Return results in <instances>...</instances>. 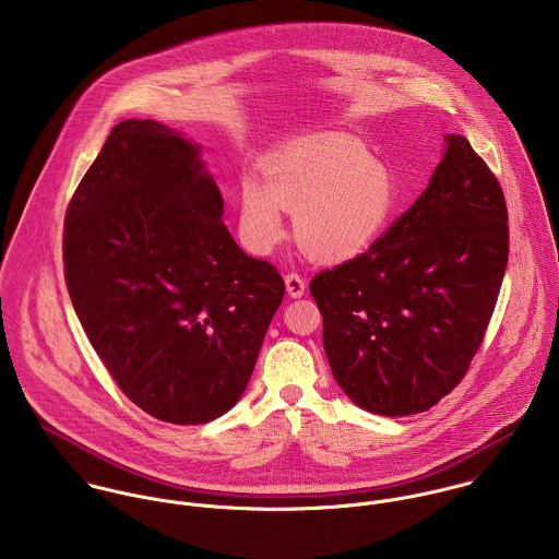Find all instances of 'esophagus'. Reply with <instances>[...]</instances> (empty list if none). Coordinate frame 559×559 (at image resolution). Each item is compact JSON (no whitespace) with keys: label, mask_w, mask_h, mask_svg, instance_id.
Wrapping results in <instances>:
<instances>
[{"label":"esophagus","mask_w":559,"mask_h":559,"mask_svg":"<svg viewBox=\"0 0 559 559\" xmlns=\"http://www.w3.org/2000/svg\"><path fill=\"white\" fill-rule=\"evenodd\" d=\"M306 280L299 275V273H288L286 275V293L293 297V299H299L306 295Z\"/></svg>","instance_id":"1"}]
</instances>
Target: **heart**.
I'll return each mask as SVG.
<instances>
[{
    "instance_id": "obj_1",
    "label": "heart",
    "mask_w": 559,
    "mask_h": 559,
    "mask_svg": "<svg viewBox=\"0 0 559 559\" xmlns=\"http://www.w3.org/2000/svg\"><path fill=\"white\" fill-rule=\"evenodd\" d=\"M240 182V226L247 242L271 249L284 235L282 211L295 213L299 245L324 262L361 253L381 235L396 204L390 167L350 138H317L282 151Z\"/></svg>"
}]
</instances>
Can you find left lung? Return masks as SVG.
Listing matches in <instances>:
<instances>
[{"mask_svg":"<svg viewBox=\"0 0 559 559\" xmlns=\"http://www.w3.org/2000/svg\"><path fill=\"white\" fill-rule=\"evenodd\" d=\"M415 204L368 251L320 271L310 293L342 392L388 417L428 411L465 377L508 264V209L463 135Z\"/></svg>","mask_w":559,"mask_h":559,"instance_id":"left-lung-1","label":"left lung"}]
</instances>
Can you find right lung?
<instances>
[{
    "mask_svg": "<svg viewBox=\"0 0 559 559\" xmlns=\"http://www.w3.org/2000/svg\"><path fill=\"white\" fill-rule=\"evenodd\" d=\"M200 146L157 120H122L64 219V277L96 355L124 396L169 424L239 402L284 299L247 255Z\"/></svg>",
    "mask_w": 559,
    "mask_h": 559,
    "instance_id": "right-lung-1",
    "label": "right lung"
}]
</instances>
